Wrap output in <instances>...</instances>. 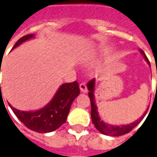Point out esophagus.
I'll return each instance as SVG.
<instances>
[{
	"instance_id": "1",
	"label": "esophagus",
	"mask_w": 157,
	"mask_h": 157,
	"mask_svg": "<svg viewBox=\"0 0 157 157\" xmlns=\"http://www.w3.org/2000/svg\"><path fill=\"white\" fill-rule=\"evenodd\" d=\"M80 90H81V92L87 93V85H86L85 83H81V84H80Z\"/></svg>"
}]
</instances>
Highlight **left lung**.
<instances>
[{"label":"left lung","mask_w":157,"mask_h":157,"mask_svg":"<svg viewBox=\"0 0 157 157\" xmlns=\"http://www.w3.org/2000/svg\"><path fill=\"white\" fill-rule=\"evenodd\" d=\"M141 54L144 56L145 61L148 63V64L150 66V63L147 56H145L144 52L142 50H140ZM87 89H88V96L90 99L91 102V119H92L93 124H94V126L97 130L102 134L106 135V136H112V137H118V136H122L124 134H126L128 132H130L134 127H136L138 124L142 121V119H144V117L146 115L147 110L144 112V113L142 115L141 118L139 119H137L136 121L129 124H123V125H112L109 124L105 123L103 120H101L99 113H98V108H97L96 103H95V97H94V87H95V79L91 80L87 84Z\"/></svg>","instance_id":"8db88e82"}]
</instances>
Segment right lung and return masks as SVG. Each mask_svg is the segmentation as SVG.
<instances>
[{"instance_id": "right-lung-1", "label": "right lung", "mask_w": 157, "mask_h": 157, "mask_svg": "<svg viewBox=\"0 0 157 157\" xmlns=\"http://www.w3.org/2000/svg\"><path fill=\"white\" fill-rule=\"evenodd\" d=\"M33 38L34 34L25 35L16 42L13 49ZM79 94L80 88L77 82L64 83L59 87L51 101L41 109L26 112L9 105L16 117L30 130L38 133H47L56 131L66 122L72 102Z\"/></svg>"}]
</instances>
